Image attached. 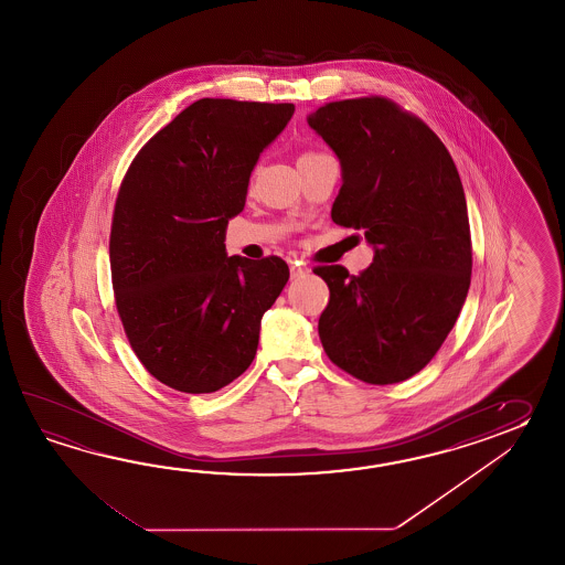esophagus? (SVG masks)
<instances>
[{
	"label": "esophagus",
	"instance_id": "esophagus-1",
	"mask_svg": "<svg viewBox=\"0 0 565 565\" xmlns=\"http://www.w3.org/2000/svg\"><path fill=\"white\" fill-rule=\"evenodd\" d=\"M309 273V268L300 263H290V277L300 278L305 277Z\"/></svg>",
	"mask_w": 565,
	"mask_h": 565
}]
</instances>
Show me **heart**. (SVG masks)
Masks as SVG:
<instances>
[{"label":"heart","instance_id":"heart-1","mask_svg":"<svg viewBox=\"0 0 565 565\" xmlns=\"http://www.w3.org/2000/svg\"><path fill=\"white\" fill-rule=\"evenodd\" d=\"M312 151H307V153H302V156L300 157H307V156H311Z\"/></svg>","mask_w":565,"mask_h":565}]
</instances>
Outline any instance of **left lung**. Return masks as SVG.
I'll return each instance as SVG.
<instances>
[{"instance_id":"left-lung-1","label":"left lung","mask_w":565,"mask_h":565,"mask_svg":"<svg viewBox=\"0 0 565 565\" xmlns=\"http://www.w3.org/2000/svg\"><path fill=\"white\" fill-rule=\"evenodd\" d=\"M341 163L331 217L363 230L360 277L317 266L329 287L324 353L365 384H397L428 365L470 287L469 214L457 166L436 132L384 96L327 103L307 117Z\"/></svg>"}]
</instances>
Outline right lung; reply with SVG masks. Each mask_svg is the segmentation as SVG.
Masks as SVG:
<instances>
[{
    "instance_id": "1",
    "label": "right lung",
    "mask_w": 565,
    "mask_h": 565,
    "mask_svg": "<svg viewBox=\"0 0 565 565\" xmlns=\"http://www.w3.org/2000/svg\"><path fill=\"white\" fill-rule=\"evenodd\" d=\"M290 103L200 98L156 132L120 183L110 277L135 355L161 384L212 394L253 363L260 321L288 280L278 256L226 254L260 153Z\"/></svg>"
}]
</instances>
